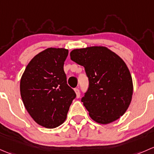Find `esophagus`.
Segmentation results:
<instances>
[{
    "label": "esophagus",
    "mask_w": 154,
    "mask_h": 154,
    "mask_svg": "<svg viewBox=\"0 0 154 154\" xmlns=\"http://www.w3.org/2000/svg\"><path fill=\"white\" fill-rule=\"evenodd\" d=\"M75 94H76V97L77 98L80 97V91H79V89L75 88Z\"/></svg>",
    "instance_id": "esophagus-1"
}]
</instances>
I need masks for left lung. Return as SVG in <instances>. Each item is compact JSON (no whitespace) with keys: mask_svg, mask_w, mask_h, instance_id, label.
Here are the masks:
<instances>
[{"mask_svg":"<svg viewBox=\"0 0 154 154\" xmlns=\"http://www.w3.org/2000/svg\"><path fill=\"white\" fill-rule=\"evenodd\" d=\"M70 58L85 67L89 79L82 101L90 118L109 124L128 110L133 96V81L125 61L105 47H90L71 51Z\"/></svg>","mask_w":154,"mask_h":154,"instance_id":"8db88e82","label":"left lung"}]
</instances>
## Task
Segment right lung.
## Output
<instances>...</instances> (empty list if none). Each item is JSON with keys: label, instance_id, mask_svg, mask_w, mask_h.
<instances>
[{"label": "right lung", "instance_id": "1", "mask_svg": "<svg viewBox=\"0 0 154 154\" xmlns=\"http://www.w3.org/2000/svg\"><path fill=\"white\" fill-rule=\"evenodd\" d=\"M67 55L66 49H46L29 61L20 79L25 108L37 124L46 128L64 123L76 96L66 84L64 64Z\"/></svg>", "mask_w": 154, "mask_h": 154}]
</instances>
